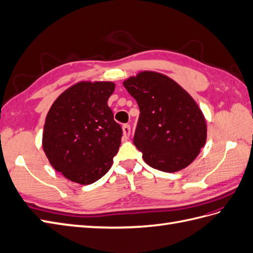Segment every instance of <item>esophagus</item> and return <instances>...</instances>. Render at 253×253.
Returning <instances> with one entry per match:
<instances>
[{
    "mask_svg": "<svg viewBox=\"0 0 253 253\" xmlns=\"http://www.w3.org/2000/svg\"><path fill=\"white\" fill-rule=\"evenodd\" d=\"M122 131H123V138L127 139L130 137V134H131V126L128 125H123L122 126Z\"/></svg>",
    "mask_w": 253,
    "mask_h": 253,
    "instance_id": "esophagus-1",
    "label": "esophagus"
}]
</instances>
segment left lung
I'll list each match as a JSON object with an SVG mask.
<instances>
[{"label": "left lung", "mask_w": 253, "mask_h": 253, "mask_svg": "<svg viewBox=\"0 0 253 253\" xmlns=\"http://www.w3.org/2000/svg\"><path fill=\"white\" fill-rule=\"evenodd\" d=\"M139 106L134 145L152 169L176 173L200 155L207 139L205 116L174 79L141 71L123 82Z\"/></svg>", "instance_id": "1"}]
</instances>
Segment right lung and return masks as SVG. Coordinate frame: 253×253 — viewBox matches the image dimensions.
I'll return each instance as SVG.
<instances>
[{"instance_id": "right-lung-1", "label": "right lung", "mask_w": 253, "mask_h": 253, "mask_svg": "<svg viewBox=\"0 0 253 253\" xmlns=\"http://www.w3.org/2000/svg\"><path fill=\"white\" fill-rule=\"evenodd\" d=\"M115 87L113 82L83 80L63 91L49 108L42 149L66 179L85 186L112 168L122 136L107 104Z\"/></svg>"}]
</instances>
